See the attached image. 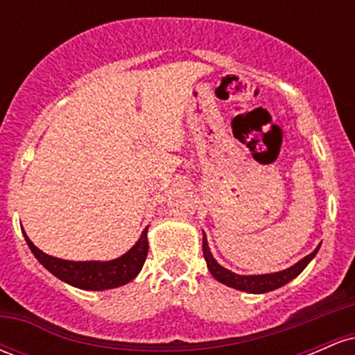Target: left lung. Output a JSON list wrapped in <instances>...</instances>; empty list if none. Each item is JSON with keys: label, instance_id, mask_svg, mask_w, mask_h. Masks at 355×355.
<instances>
[{"label": "left lung", "instance_id": "1", "mask_svg": "<svg viewBox=\"0 0 355 355\" xmlns=\"http://www.w3.org/2000/svg\"><path fill=\"white\" fill-rule=\"evenodd\" d=\"M320 245L309 254L307 257H304L302 260L294 263L292 267L285 268V270L280 272H274V274H260V275H240L235 274V272L229 270V268L222 267L220 263L215 260V257L211 255L209 242H207V235L203 234V257H205L207 267H209L210 274L214 275L215 280H218L220 284L227 285V287L237 288V291L242 292H248V294H267V292L275 291V288L282 287V285L288 284L291 280H294L300 272L304 270L305 267L311 263V260L317 255Z\"/></svg>", "mask_w": 355, "mask_h": 355}]
</instances>
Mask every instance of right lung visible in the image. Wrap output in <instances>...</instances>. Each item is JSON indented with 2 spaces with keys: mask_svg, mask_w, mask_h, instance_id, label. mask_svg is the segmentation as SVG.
<instances>
[{
  "mask_svg": "<svg viewBox=\"0 0 355 355\" xmlns=\"http://www.w3.org/2000/svg\"><path fill=\"white\" fill-rule=\"evenodd\" d=\"M148 227L141 232L140 239L130 248L126 254L113 260H85V262H73V260H63L58 257L44 254L38 247L28 239L26 232L23 230L24 240L28 247L38 259V262L51 272L56 279L81 288V291H108L128 284L140 274L144 267L146 254H148Z\"/></svg>",
  "mask_w": 355,
  "mask_h": 355,
  "instance_id": "1",
  "label": "right lung"
}]
</instances>
